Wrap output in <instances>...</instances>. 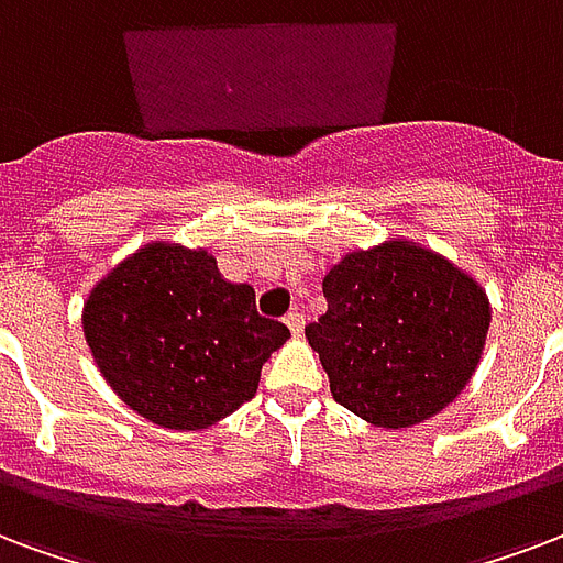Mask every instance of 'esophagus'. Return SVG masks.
Returning <instances> with one entry per match:
<instances>
[{
  "label": "esophagus",
  "mask_w": 563,
  "mask_h": 563,
  "mask_svg": "<svg viewBox=\"0 0 563 563\" xmlns=\"http://www.w3.org/2000/svg\"><path fill=\"white\" fill-rule=\"evenodd\" d=\"M283 321H286V328H289L295 336H300V330H303V312H289Z\"/></svg>",
  "instance_id": "1"
}]
</instances>
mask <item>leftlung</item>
Here are the masks:
<instances>
[{"instance_id":"8db88e82","label":"left lung","mask_w":563,"mask_h":563,"mask_svg":"<svg viewBox=\"0 0 563 563\" xmlns=\"http://www.w3.org/2000/svg\"><path fill=\"white\" fill-rule=\"evenodd\" d=\"M328 312L307 342L330 393L375 428L431 419L482 363L493 307L466 268L413 239L345 253L324 277Z\"/></svg>"}]
</instances>
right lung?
Wrapping results in <instances>:
<instances>
[{"mask_svg":"<svg viewBox=\"0 0 563 563\" xmlns=\"http://www.w3.org/2000/svg\"><path fill=\"white\" fill-rule=\"evenodd\" d=\"M91 357L114 396L167 431H203L256 396L289 339L247 283H227L206 247L156 242L120 260L81 307Z\"/></svg>","mask_w":563,"mask_h":563,"instance_id":"right-lung-1","label":"right lung"}]
</instances>
